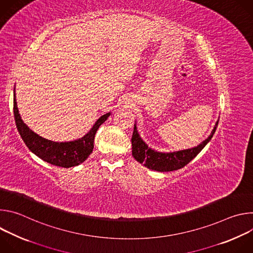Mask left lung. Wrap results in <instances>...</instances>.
<instances>
[{"label": "left lung", "instance_id": "obj_1", "mask_svg": "<svg viewBox=\"0 0 253 253\" xmlns=\"http://www.w3.org/2000/svg\"><path fill=\"white\" fill-rule=\"evenodd\" d=\"M217 125L218 121L216 123L214 129L212 130L210 136L197 147L173 153H160L148 148L146 144L140 138L137 132L136 125L134 124V130L131 139L132 155L138 162L144 164L145 167L155 171L167 172L178 170L186 166L192 159H194L198 155V153L204 148V146L212 138Z\"/></svg>", "mask_w": 253, "mask_h": 253}]
</instances>
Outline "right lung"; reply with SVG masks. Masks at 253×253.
Masks as SVG:
<instances>
[{
    "label": "right lung",
    "instance_id": "add662e5",
    "mask_svg": "<svg viewBox=\"0 0 253 253\" xmlns=\"http://www.w3.org/2000/svg\"><path fill=\"white\" fill-rule=\"evenodd\" d=\"M14 116L17 129L27 145V147L34 153L40 157L42 160L60 166L69 168L77 166L84 162L89 155L92 153L94 148V139L98 128L103 124L110 113L101 116L93 128L83 138L72 141V142H53L42 138L38 134L34 133L30 128L23 122L19 114L17 102L14 93Z\"/></svg>",
    "mask_w": 253,
    "mask_h": 253
}]
</instances>
